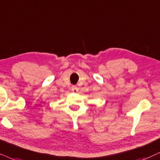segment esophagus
Returning a JSON list of instances; mask_svg holds the SVG:
<instances>
[{
	"instance_id": "34e87169",
	"label": "esophagus",
	"mask_w": 160,
	"mask_h": 160,
	"mask_svg": "<svg viewBox=\"0 0 160 160\" xmlns=\"http://www.w3.org/2000/svg\"><path fill=\"white\" fill-rule=\"evenodd\" d=\"M71 90H72V92H74V93H77V92H78V88H77V87L72 86V88H71Z\"/></svg>"
}]
</instances>
